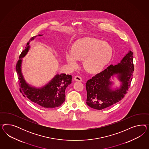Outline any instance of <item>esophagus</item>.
I'll return each instance as SVG.
<instances>
[{
    "instance_id": "esophagus-1",
    "label": "esophagus",
    "mask_w": 149,
    "mask_h": 149,
    "mask_svg": "<svg viewBox=\"0 0 149 149\" xmlns=\"http://www.w3.org/2000/svg\"><path fill=\"white\" fill-rule=\"evenodd\" d=\"M74 80L77 81H82V79L80 76H75L74 77Z\"/></svg>"
}]
</instances>
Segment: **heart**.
I'll use <instances>...</instances> for the list:
<instances>
[{
  "label": "heart",
  "instance_id": "obj_1",
  "mask_svg": "<svg viewBox=\"0 0 149 149\" xmlns=\"http://www.w3.org/2000/svg\"><path fill=\"white\" fill-rule=\"evenodd\" d=\"M113 54V48L107 42L94 38H85L74 42L72 52H67L65 58L74 68L77 66V61L83 59L86 71L97 74L110 62Z\"/></svg>",
  "mask_w": 149,
  "mask_h": 149
}]
</instances>
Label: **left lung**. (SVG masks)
I'll list each match as a JSON object with an SVG mask.
<instances>
[{
  "label": "left lung",
  "instance_id": "1",
  "mask_svg": "<svg viewBox=\"0 0 149 149\" xmlns=\"http://www.w3.org/2000/svg\"><path fill=\"white\" fill-rule=\"evenodd\" d=\"M134 68L133 52L130 51L120 63L111 64L86 83V103L92 108L102 110L116 104L125 96L131 85ZM117 74L122 82L120 87L113 91L111 77Z\"/></svg>",
  "mask_w": 149,
  "mask_h": 149
}]
</instances>
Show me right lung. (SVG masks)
I'll return each mask as SVG.
<instances>
[{"label":"right lung","mask_w":149,"mask_h":149,"mask_svg":"<svg viewBox=\"0 0 149 149\" xmlns=\"http://www.w3.org/2000/svg\"><path fill=\"white\" fill-rule=\"evenodd\" d=\"M36 37H32L27 42L25 49L19 56L20 58L27 54L29 49V42ZM21 63L22 59H19L16 64V70L18 75L19 91L23 95L43 108H54L61 106L65 99V88L72 83V75L65 74H57L47 85L41 88H36L29 85L24 79L21 72Z\"/></svg>","instance_id":"right-lung-1"}]
</instances>
